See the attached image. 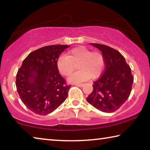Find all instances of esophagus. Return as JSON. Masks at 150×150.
Here are the masks:
<instances>
[{"label": "esophagus", "mask_w": 150, "mask_h": 150, "mask_svg": "<svg viewBox=\"0 0 150 150\" xmlns=\"http://www.w3.org/2000/svg\"><path fill=\"white\" fill-rule=\"evenodd\" d=\"M75 85L76 86H77V87H82L83 85H84V84H83V83H79V84H75Z\"/></svg>", "instance_id": "34e87169"}]
</instances>
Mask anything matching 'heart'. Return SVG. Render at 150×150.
Instances as JSON below:
<instances>
[{"mask_svg":"<svg viewBox=\"0 0 150 150\" xmlns=\"http://www.w3.org/2000/svg\"><path fill=\"white\" fill-rule=\"evenodd\" d=\"M57 67L61 74L69 77L76 69H79L70 77L73 83L95 79L102 74L105 67V57L99 51H91L84 46L73 48L66 55L57 60Z\"/></svg>","mask_w":150,"mask_h":150,"instance_id":"obj_1","label":"heart"}]
</instances>
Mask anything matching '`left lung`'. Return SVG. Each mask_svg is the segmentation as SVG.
<instances>
[{"label":"left lung","mask_w":150,"mask_h":150,"mask_svg":"<svg viewBox=\"0 0 150 150\" xmlns=\"http://www.w3.org/2000/svg\"><path fill=\"white\" fill-rule=\"evenodd\" d=\"M91 45L99 49L105 57V67L99 79L94 82L93 91L87 102L104 112H113L120 108L130 95L134 76L118 51L106 45Z\"/></svg>","instance_id":"1"}]
</instances>
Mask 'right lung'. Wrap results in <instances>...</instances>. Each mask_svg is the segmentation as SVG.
<instances>
[{"label":"right lung","mask_w":150,"mask_h":150,"mask_svg":"<svg viewBox=\"0 0 150 150\" xmlns=\"http://www.w3.org/2000/svg\"><path fill=\"white\" fill-rule=\"evenodd\" d=\"M69 46L52 45L25 58L16 74V86L25 106L37 115L52 112L65 100L71 85L59 73L57 60Z\"/></svg>","instance_id":"add662e5"}]
</instances>
